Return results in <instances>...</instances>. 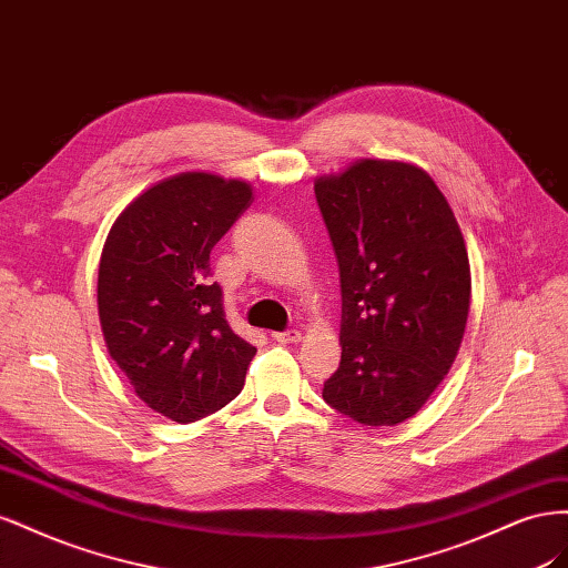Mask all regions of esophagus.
Here are the masks:
<instances>
[{"instance_id": "esophagus-1", "label": "esophagus", "mask_w": 568, "mask_h": 568, "mask_svg": "<svg viewBox=\"0 0 568 568\" xmlns=\"http://www.w3.org/2000/svg\"><path fill=\"white\" fill-rule=\"evenodd\" d=\"M272 338H274V341H280V343H296V341H301V332H298V329L274 332V334H272Z\"/></svg>"}]
</instances>
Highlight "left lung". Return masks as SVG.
Instances as JSON below:
<instances>
[{
  "label": "left lung",
  "instance_id": "obj_1",
  "mask_svg": "<svg viewBox=\"0 0 568 568\" xmlns=\"http://www.w3.org/2000/svg\"><path fill=\"white\" fill-rule=\"evenodd\" d=\"M341 274V363L322 398L365 426L409 419L453 367L469 317V255L424 170L359 161L315 182Z\"/></svg>",
  "mask_w": 568,
  "mask_h": 568
}]
</instances>
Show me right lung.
Returning <instances> with one entry per match:
<instances>
[{
  "label": "right lung",
  "instance_id": "right-lung-1",
  "mask_svg": "<svg viewBox=\"0 0 568 568\" xmlns=\"http://www.w3.org/2000/svg\"><path fill=\"white\" fill-rule=\"evenodd\" d=\"M246 182L184 173L120 213L99 263V320L115 365L161 415L196 422L244 388L255 346L232 332L211 251L248 205Z\"/></svg>",
  "mask_w": 568,
  "mask_h": 568
}]
</instances>
